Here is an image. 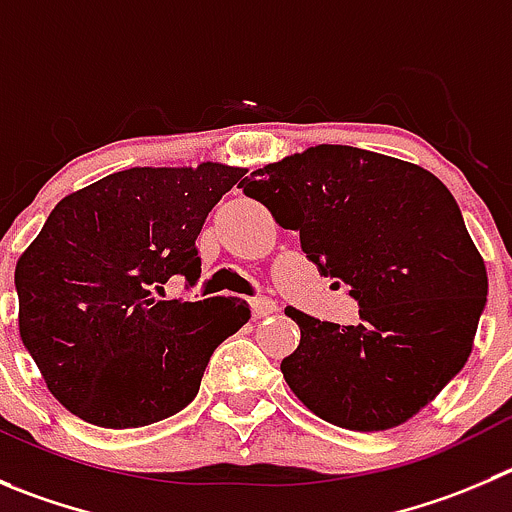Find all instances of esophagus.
Here are the masks:
<instances>
[{"mask_svg":"<svg viewBox=\"0 0 512 512\" xmlns=\"http://www.w3.org/2000/svg\"><path fill=\"white\" fill-rule=\"evenodd\" d=\"M279 311V304L274 299H266V296H259V299L251 301V314L253 319H264V316H271Z\"/></svg>","mask_w":512,"mask_h":512,"instance_id":"esophagus-1","label":"esophagus"}]
</instances>
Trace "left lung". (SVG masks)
<instances>
[{
	"instance_id": "1",
	"label": "left lung",
	"mask_w": 512,
	"mask_h": 512,
	"mask_svg": "<svg viewBox=\"0 0 512 512\" xmlns=\"http://www.w3.org/2000/svg\"><path fill=\"white\" fill-rule=\"evenodd\" d=\"M306 259L344 281L359 324L286 306L301 342L281 362L321 420L359 432L415 417L465 367L488 301L485 261L445 183L405 160L316 145L241 180Z\"/></svg>"
}]
</instances>
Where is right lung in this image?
I'll return each mask as SVG.
<instances>
[{"label":"right lung","mask_w":512,"mask_h":512,"mask_svg":"<svg viewBox=\"0 0 512 512\" xmlns=\"http://www.w3.org/2000/svg\"><path fill=\"white\" fill-rule=\"evenodd\" d=\"M246 170L130 168L62 198L14 269L19 337L62 407L107 430L175 415L246 301H160L170 276L201 279L196 238Z\"/></svg>","instance_id":"add662e5"}]
</instances>
